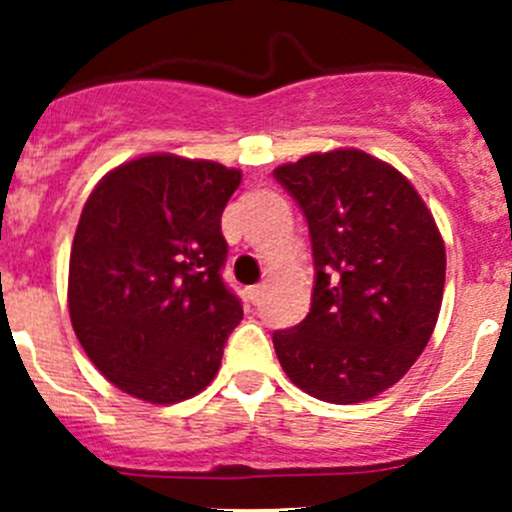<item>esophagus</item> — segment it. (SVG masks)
Returning <instances> with one entry per match:
<instances>
[{
	"instance_id": "esophagus-1",
	"label": "esophagus",
	"mask_w": 512,
	"mask_h": 512,
	"mask_svg": "<svg viewBox=\"0 0 512 512\" xmlns=\"http://www.w3.org/2000/svg\"><path fill=\"white\" fill-rule=\"evenodd\" d=\"M262 294H265V285H252V287H247V299H250L252 304L260 302Z\"/></svg>"
}]
</instances>
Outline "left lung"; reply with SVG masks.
<instances>
[{"instance_id": "obj_1", "label": "left lung", "mask_w": 512, "mask_h": 512, "mask_svg": "<svg viewBox=\"0 0 512 512\" xmlns=\"http://www.w3.org/2000/svg\"><path fill=\"white\" fill-rule=\"evenodd\" d=\"M275 180L309 227L312 307L272 334L277 359L309 396L359 404L394 386L431 339L446 250L414 185L344 148L280 165Z\"/></svg>"}]
</instances>
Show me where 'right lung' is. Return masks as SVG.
<instances>
[{
	"instance_id": "obj_1",
	"label": "right lung",
	"mask_w": 512,
	"mask_h": 512,
	"mask_svg": "<svg viewBox=\"0 0 512 512\" xmlns=\"http://www.w3.org/2000/svg\"><path fill=\"white\" fill-rule=\"evenodd\" d=\"M240 170L146 156L89 195L69 262V314L96 369L126 394L175 404L218 374L242 302L223 280L220 218Z\"/></svg>"
}]
</instances>
